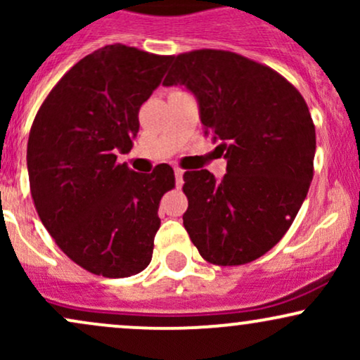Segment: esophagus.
<instances>
[{"instance_id":"esophagus-1","label":"esophagus","mask_w":360,"mask_h":360,"mask_svg":"<svg viewBox=\"0 0 360 360\" xmlns=\"http://www.w3.org/2000/svg\"><path fill=\"white\" fill-rule=\"evenodd\" d=\"M183 174H184V171L183 169H174V176H176V186L177 188H181V186H183Z\"/></svg>"}]
</instances>
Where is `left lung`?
I'll use <instances>...</instances> for the list:
<instances>
[{"label": "left lung", "instance_id": "8db88e82", "mask_svg": "<svg viewBox=\"0 0 360 360\" xmlns=\"http://www.w3.org/2000/svg\"><path fill=\"white\" fill-rule=\"evenodd\" d=\"M162 84L196 98L205 137L226 160L221 179L206 169L184 172L186 232L212 264L259 259L288 232L313 179L307 103L267 65L212 49L177 56Z\"/></svg>", "mask_w": 360, "mask_h": 360}]
</instances>
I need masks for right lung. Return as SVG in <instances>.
Segmentation results:
<instances>
[{
    "label": "right lung",
    "mask_w": 360,
    "mask_h": 360,
    "mask_svg": "<svg viewBox=\"0 0 360 360\" xmlns=\"http://www.w3.org/2000/svg\"><path fill=\"white\" fill-rule=\"evenodd\" d=\"M172 59L106 45L57 82L32 125L27 167L37 213L60 250L93 274L128 278L150 264L157 210L174 171L159 164L139 174L117 154L130 152L140 106Z\"/></svg>",
    "instance_id": "obj_1"
}]
</instances>
